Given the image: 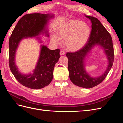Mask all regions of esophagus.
I'll list each match as a JSON object with an SVG mask.
<instances>
[{
  "label": "esophagus",
  "instance_id": "esophagus-1",
  "mask_svg": "<svg viewBox=\"0 0 123 123\" xmlns=\"http://www.w3.org/2000/svg\"><path fill=\"white\" fill-rule=\"evenodd\" d=\"M65 54V51H62V50H61V51H60V55H64Z\"/></svg>",
  "mask_w": 123,
  "mask_h": 123
}]
</instances>
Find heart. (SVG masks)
<instances>
[{
    "instance_id": "1",
    "label": "heart",
    "mask_w": 123,
    "mask_h": 123,
    "mask_svg": "<svg viewBox=\"0 0 123 123\" xmlns=\"http://www.w3.org/2000/svg\"><path fill=\"white\" fill-rule=\"evenodd\" d=\"M90 33V28L83 21L70 20L59 28L58 35L61 39L65 40V44L68 49L75 51L79 50L85 46ZM59 38L56 36L53 35L51 40L56 44H59L61 43Z\"/></svg>"
}]
</instances>
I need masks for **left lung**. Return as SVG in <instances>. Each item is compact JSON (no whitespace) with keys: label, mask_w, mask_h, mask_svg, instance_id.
Returning <instances> with one entry per match:
<instances>
[{"label":"left lung","mask_w":123,"mask_h":123,"mask_svg":"<svg viewBox=\"0 0 123 123\" xmlns=\"http://www.w3.org/2000/svg\"><path fill=\"white\" fill-rule=\"evenodd\" d=\"M92 23L91 31L89 38L85 45L80 50L74 52H67L68 68L71 81L77 86L84 88H91L98 85L105 79L112 67L114 62V49L112 39L110 33L96 17L86 16ZM96 44L102 46L109 59V65L102 76L97 78L89 76L84 68V57Z\"/></svg>","instance_id":"8db88e82"}]
</instances>
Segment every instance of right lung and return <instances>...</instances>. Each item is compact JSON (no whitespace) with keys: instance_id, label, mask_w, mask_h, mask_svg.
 Instances as JSON below:
<instances>
[{"instance_id":"right-lung-1","label":"right lung","mask_w":123,"mask_h":123,"mask_svg":"<svg viewBox=\"0 0 123 123\" xmlns=\"http://www.w3.org/2000/svg\"><path fill=\"white\" fill-rule=\"evenodd\" d=\"M51 17L49 14L39 13L25 15L18 21L9 38L10 69L18 82L29 88L39 89L51 82L54 66L60 57V50H51L46 46H43L34 72L28 75L21 74L15 64L16 50L22 39L37 36L44 30L48 20Z\"/></svg>"}]
</instances>
